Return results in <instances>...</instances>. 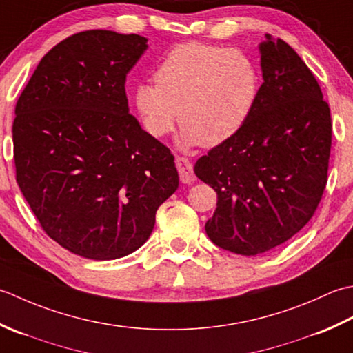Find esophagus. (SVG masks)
Segmentation results:
<instances>
[{
	"label": "esophagus",
	"mask_w": 353,
	"mask_h": 353,
	"mask_svg": "<svg viewBox=\"0 0 353 353\" xmlns=\"http://www.w3.org/2000/svg\"><path fill=\"white\" fill-rule=\"evenodd\" d=\"M175 164H176V169L179 174V179H181L184 184H192L193 181H195L196 176H195V174H193V164L189 158L176 157Z\"/></svg>",
	"instance_id": "esophagus-1"
}]
</instances>
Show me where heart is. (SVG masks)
I'll return each mask as SVG.
<instances>
[{
  "label": "heart",
  "mask_w": 353,
  "mask_h": 353,
  "mask_svg": "<svg viewBox=\"0 0 353 353\" xmlns=\"http://www.w3.org/2000/svg\"><path fill=\"white\" fill-rule=\"evenodd\" d=\"M154 79L155 85L139 83L132 92L141 125L161 139L179 116L185 146L214 148L232 140L247 125L261 94V73L250 56L195 41L172 48Z\"/></svg>",
  "instance_id": "b5f03b06"
}]
</instances>
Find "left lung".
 <instances>
[{
  "instance_id": "1",
  "label": "left lung",
  "mask_w": 353,
  "mask_h": 353,
  "mask_svg": "<svg viewBox=\"0 0 353 353\" xmlns=\"http://www.w3.org/2000/svg\"><path fill=\"white\" fill-rule=\"evenodd\" d=\"M259 52L263 83L247 125L195 164L218 195L207 236L242 256L282 245L307 224L327 183L332 143L329 105L301 57L270 34Z\"/></svg>"
}]
</instances>
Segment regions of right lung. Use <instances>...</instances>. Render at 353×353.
Wrapping results in <instances>:
<instances>
[{"mask_svg": "<svg viewBox=\"0 0 353 353\" xmlns=\"http://www.w3.org/2000/svg\"><path fill=\"white\" fill-rule=\"evenodd\" d=\"M146 48L134 33H76L42 57L17 102V183L42 230L77 256L134 253L178 189L169 148L129 114L126 74Z\"/></svg>", "mask_w": 353, "mask_h": 353, "instance_id": "1", "label": "right lung"}]
</instances>
